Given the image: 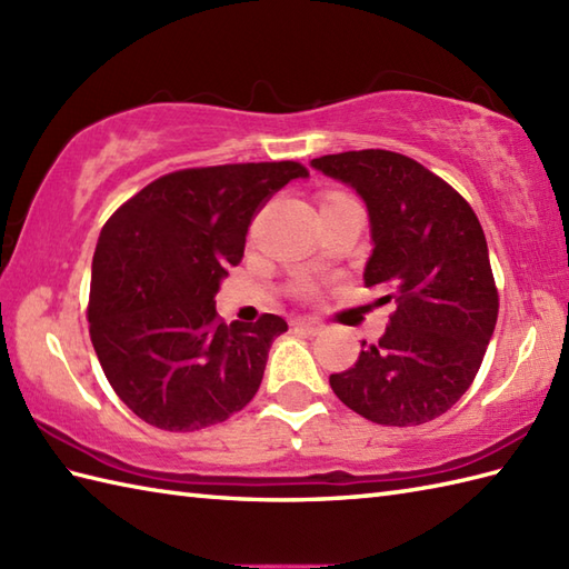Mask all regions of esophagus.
Segmentation results:
<instances>
[{"instance_id":"esophagus-1","label":"esophagus","mask_w":569,"mask_h":569,"mask_svg":"<svg viewBox=\"0 0 569 569\" xmlns=\"http://www.w3.org/2000/svg\"><path fill=\"white\" fill-rule=\"evenodd\" d=\"M293 328L296 330H303L308 335H318L322 330V322L316 318H296L293 320Z\"/></svg>"}]
</instances>
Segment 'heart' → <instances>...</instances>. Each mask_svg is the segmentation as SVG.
<instances>
[{"instance_id": "b5f03b06", "label": "heart", "mask_w": 569, "mask_h": 569, "mask_svg": "<svg viewBox=\"0 0 569 569\" xmlns=\"http://www.w3.org/2000/svg\"><path fill=\"white\" fill-rule=\"evenodd\" d=\"M330 196H332V192H330ZM298 291H300V293H306V296H308V293H312V286H310L308 281H303V283H300V286H298Z\"/></svg>"}]
</instances>
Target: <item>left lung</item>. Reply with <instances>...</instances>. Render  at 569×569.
<instances>
[{
  "label": "left lung",
  "mask_w": 569,
  "mask_h": 569,
  "mask_svg": "<svg viewBox=\"0 0 569 569\" xmlns=\"http://www.w3.org/2000/svg\"><path fill=\"white\" fill-rule=\"evenodd\" d=\"M367 202L373 251L365 286L383 288L389 328L361 342L355 367L332 373L337 398L379 426H420L475 381L497 328L499 291L475 210L426 166L365 149L310 161Z\"/></svg>",
  "instance_id": "1"
}]
</instances>
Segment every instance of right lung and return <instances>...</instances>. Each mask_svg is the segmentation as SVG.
<instances>
[{
    "label": "right lung",
    "instance_id": "1",
    "mask_svg": "<svg viewBox=\"0 0 569 569\" xmlns=\"http://www.w3.org/2000/svg\"><path fill=\"white\" fill-rule=\"evenodd\" d=\"M306 176L296 161L183 168L104 222L92 259L90 340L114 393L149 426L210 428L259 391L271 342L288 325L271 312L224 325L214 296L244 257L253 214Z\"/></svg>",
    "mask_w": 569,
    "mask_h": 569
}]
</instances>
